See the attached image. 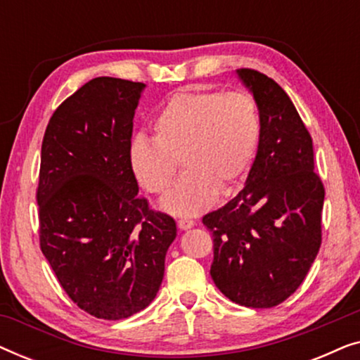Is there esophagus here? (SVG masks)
I'll return each instance as SVG.
<instances>
[{
  "instance_id": "34e87169",
  "label": "esophagus",
  "mask_w": 360,
  "mask_h": 360,
  "mask_svg": "<svg viewBox=\"0 0 360 360\" xmlns=\"http://www.w3.org/2000/svg\"><path fill=\"white\" fill-rule=\"evenodd\" d=\"M176 224H179V228H180L181 231H185V229L193 228L195 221H193V219H188V218H180V219H176Z\"/></svg>"
}]
</instances>
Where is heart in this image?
Here are the masks:
<instances>
[{"mask_svg": "<svg viewBox=\"0 0 360 360\" xmlns=\"http://www.w3.org/2000/svg\"><path fill=\"white\" fill-rule=\"evenodd\" d=\"M154 136H136L129 162L137 181L152 195L169 188L181 160L185 174L160 206L175 216L210 208L248 174L260 141V115L244 90L195 88L172 95L152 121Z\"/></svg>", "mask_w": 360, "mask_h": 360, "instance_id": "b5f03b06", "label": "heart"}]
</instances>
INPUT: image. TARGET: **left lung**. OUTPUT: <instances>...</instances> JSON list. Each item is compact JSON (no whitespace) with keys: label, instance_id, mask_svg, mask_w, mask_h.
<instances>
[{"label":"left lung","instance_id":"8db88e82","mask_svg":"<svg viewBox=\"0 0 360 360\" xmlns=\"http://www.w3.org/2000/svg\"><path fill=\"white\" fill-rule=\"evenodd\" d=\"M260 115L257 154L244 188L203 216L213 233L211 278L231 302L272 308L295 293L321 245L324 186L313 141L283 88L239 68Z\"/></svg>","mask_w":360,"mask_h":360}]
</instances>
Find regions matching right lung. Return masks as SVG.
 <instances>
[{"label":"right lung","mask_w":360,"mask_h":360,"mask_svg":"<svg viewBox=\"0 0 360 360\" xmlns=\"http://www.w3.org/2000/svg\"><path fill=\"white\" fill-rule=\"evenodd\" d=\"M146 85L98 77L53 111L41 150V250L72 302L100 319L129 318L159 292L176 236L137 195L132 120Z\"/></svg>","instance_id":"right-lung-1"}]
</instances>
